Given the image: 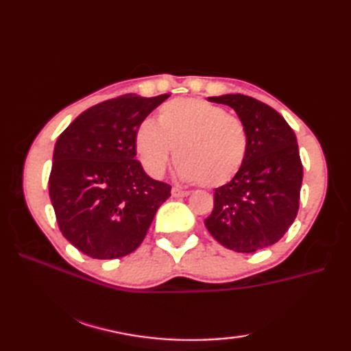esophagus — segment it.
<instances>
[{
	"mask_svg": "<svg viewBox=\"0 0 351 351\" xmlns=\"http://www.w3.org/2000/svg\"><path fill=\"white\" fill-rule=\"evenodd\" d=\"M189 195H190V191H187V190H181V189H178V187L171 189V196H173V197H185V196H189Z\"/></svg>",
	"mask_w": 351,
	"mask_h": 351,
	"instance_id": "34e87169",
	"label": "esophagus"
}]
</instances>
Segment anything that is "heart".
<instances>
[{
    "instance_id": "obj_1",
    "label": "heart",
    "mask_w": 351,
    "mask_h": 351,
    "mask_svg": "<svg viewBox=\"0 0 351 351\" xmlns=\"http://www.w3.org/2000/svg\"><path fill=\"white\" fill-rule=\"evenodd\" d=\"M136 151L145 170L160 178L175 151L178 173L215 189L232 181L249 154L247 126L238 116L200 98L162 104L156 125L145 121L136 131Z\"/></svg>"
}]
</instances>
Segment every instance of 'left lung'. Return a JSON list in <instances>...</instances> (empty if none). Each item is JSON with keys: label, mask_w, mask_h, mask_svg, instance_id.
<instances>
[{"label": "left lung", "mask_w": 351, "mask_h": 351, "mask_svg": "<svg viewBox=\"0 0 351 351\" xmlns=\"http://www.w3.org/2000/svg\"><path fill=\"white\" fill-rule=\"evenodd\" d=\"M208 101L235 110L247 126L249 154L234 180L215 189L205 226L226 249H265L285 235L299 211L303 166L295 134L278 111L250 96Z\"/></svg>", "instance_id": "8db88e82"}]
</instances>
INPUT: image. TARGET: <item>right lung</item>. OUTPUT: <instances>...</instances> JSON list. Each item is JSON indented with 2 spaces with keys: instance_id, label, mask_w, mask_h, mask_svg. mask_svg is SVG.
I'll list each match as a JSON object with an SVG mask.
<instances>
[{
  "instance_id": "obj_1",
  "label": "right lung",
  "mask_w": 351,
  "mask_h": 351,
  "mask_svg": "<svg viewBox=\"0 0 351 351\" xmlns=\"http://www.w3.org/2000/svg\"><path fill=\"white\" fill-rule=\"evenodd\" d=\"M169 96L130 93L104 101L58 136L49 197L63 237L84 255H130L169 199L171 187L145 173L134 143L138 125Z\"/></svg>"
}]
</instances>
